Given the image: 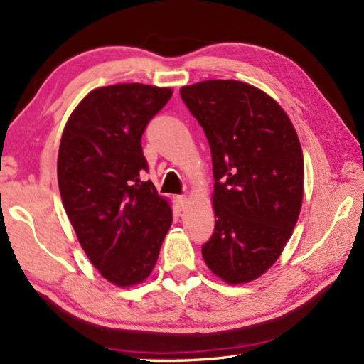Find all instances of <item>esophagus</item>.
I'll list each match as a JSON object with an SVG mask.
<instances>
[{
	"instance_id": "1",
	"label": "esophagus",
	"mask_w": 364,
	"mask_h": 364,
	"mask_svg": "<svg viewBox=\"0 0 364 364\" xmlns=\"http://www.w3.org/2000/svg\"><path fill=\"white\" fill-rule=\"evenodd\" d=\"M176 202L181 208H186L189 198H188V196H176Z\"/></svg>"
}]
</instances>
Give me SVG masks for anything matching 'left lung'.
Instances as JSON below:
<instances>
[{
	"label": "left lung",
	"mask_w": 364,
	"mask_h": 364,
	"mask_svg": "<svg viewBox=\"0 0 364 364\" xmlns=\"http://www.w3.org/2000/svg\"><path fill=\"white\" fill-rule=\"evenodd\" d=\"M210 142L215 214L202 255L228 284L257 280L288 244L304 200V154L292 122L261 89L210 80L180 89Z\"/></svg>",
	"instance_id": "1"
}]
</instances>
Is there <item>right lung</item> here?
I'll list each match as a JSON object with an SVG mask.
<instances>
[{
  "mask_svg": "<svg viewBox=\"0 0 364 364\" xmlns=\"http://www.w3.org/2000/svg\"><path fill=\"white\" fill-rule=\"evenodd\" d=\"M172 94L139 82L94 89L60 137L58 183L68 220L100 275L119 288L150 277L172 225L168 200L142 180L149 166L141 145Z\"/></svg>",
  "mask_w": 364,
  "mask_h": 364,
  "instance_id": "add662e5",
  "label": "right lung"
}]
</instances>
